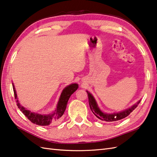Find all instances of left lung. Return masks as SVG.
I'll return each instance as SVG.
<instances>
[{
	"instance_id": "8db88e82",
	"label": "left lung",
	"mask_w": 157,
	"mask_h": 157,
	"mask_svg": "<svg viewBox=\"0 0 157 157\" xmlns=\"http://www.w3.org/2000/svg\"><path fill=\"white\" fill-rule=\"evenodd\" d=\"M87 96H88V100H89V104L90 108L91 110L93 112V114L95 115L98 118H99L101 120L106 122H114V121H118V120H122L127 117L131 112H132L134 109L137 106L138 104L140 103V100H138L136 104L132 105V106L124 110L121 112H116V113H105L100 110V108L98 106L97 104V101L95 100V98L92 96V94L90 93L88 91H87Z\"/></svg>"
}]
</instances>
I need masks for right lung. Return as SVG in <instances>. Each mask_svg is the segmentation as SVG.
<instances>
[{"instance_id": "add662e5", "label": "right lung", "mask_w": 157, "mask_h": 157, "mask_svg": "<svg viewBox=\"0 0 157 157\" xmlns=\"http://www.w3.org/2000/svg\"><path fill=\"white\" fill-rule=\"evenodd\" d=\"M13 88L14 94V98L17 100V105L18 108L20 109V110L23 113L24 115L30 120L31 122L39 126H48L49 124H56L59 121L61 117L64 114V112L66 109L67 104V101L70 99V96L72 94H74L78 88V83H71L69 86H66L62 90V92L59 98L56 110L49 114H39L33 112H31L27 110V108L23 107L19 103V101L18 100L17 94L14 87V83H12Z\"/></svg>"}]
</instances>
